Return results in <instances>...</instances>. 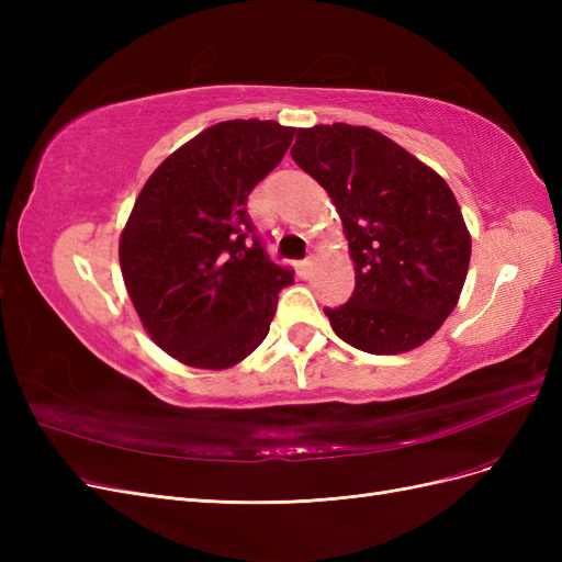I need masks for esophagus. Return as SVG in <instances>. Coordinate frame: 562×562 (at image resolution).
<instances>
[{"instance_id": "34e87169", "label": "esophagus", "mask_w": 562, "mask_h": 562, "mask_svg": "<svg viewBox=\"0 0 562 562\" xmlns=\"http://www.w3.org/2000/svg\"><path fill=\"white\" fill-rule=\"evenodd\" d=\"M312 269H314V258L302 260V265H300V274H302V277H310V274H312Z\"/></svg>"}]
</instances>
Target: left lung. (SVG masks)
Segmentation results:
<instances>
[{
	"instance_id": "obj_1",
	"label": "left lung",
	"mask_w": 562,
	"mask_h": 562,
	"mask_svg": "<svg viewBox=\"0 0 562 562\" xmlns=\"http://www.w3.org/2000/svg\"><path fill=\"white\" fill-rule=\"evenodd\" d=\"M295 164L333 199L356 271L347 304L323 310L368 353L411 351L452 314L471 260L459 203L427 164L368 126L297 128Z\"/></svg>"
}]
</instances>
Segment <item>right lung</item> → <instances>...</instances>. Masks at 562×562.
I'll return each mask as SVG.
<instances>
[{
    "label": "right lung",
    "mask_w": 562,
    "mask_h": 562,
    "mask_svg": "<svg viewBox=\"0 0 562 562\" xmlns=\"http://www.w3.org/2000/svg\"><path fill=\"white\" fill-rule=\"evenodd\" d=\"M295 128L232 119L164 159L119 239L126 291L149 337L192 368H229L260 347L293 271L269 260L246 213Z\"/></svg>",
    "instance_id": "right-lung-1"
}]
</instances>
